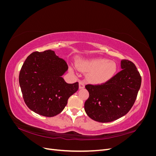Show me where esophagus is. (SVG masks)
<instances>
[{
	"instance_id": "34e87169",
	"label": "esophagus",
	"mask_w": 156,
	"mask_h": 156,
	"mask_svg": "<svg viewBox=\"0 0 156 156\" xmlns=\"http://www.w3.org/2000/svg\"><path fill=\"white\" fill-rule=\"evenodd\" d=\"M79 89H82L84 88V83L83 81H79Z\"/></svg>"
}]
</instances>
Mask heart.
Here are the masks:
<instances>
[{
  "instance_id": "b5f03b06",
  "label": "heart",
  "mask_w": 156,
  "mask_h": 156,
  "mask_svg": "<svg viewBox=\"0 0 156 156\" xmlns=\"http://www.w3.org/2000/svg\"><path fill=\"white\" fill-rule=\"evenodd\" d=\"M79 69L88 72V78L94 83L105 82L112 78L116 72V64L105 58L81 60L77 64Z\"/></svg>"
}]
</instances>
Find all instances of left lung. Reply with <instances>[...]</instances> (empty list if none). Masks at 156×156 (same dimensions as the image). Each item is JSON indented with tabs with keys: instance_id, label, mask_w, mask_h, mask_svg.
<instances>
[{
	"instance_id": "obj_1",
	"label": "left lung",
	"mask_w": 156,
	"mask_h": 156,
	"mask_svg": "<svg viewBox=\"0 0 156 156\" xmlns=\"http://www.w3.org/2000/svg\"><path fill=\"white\" fill-rule=\"evenodd\" d=\"M122 70L104 84H87L89 97L84 111L91 119L110 122L126 115L133 105L141 84V77L135 65L122 60Z\"/></svg>"
}]
</instances>
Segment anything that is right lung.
I'll return each mask as SVG.
<instances>
[{
  "label": "right lung",
  "instance_id": "add662e5",
  "mask_svg": "<svg viewBox=\"0 0 156 156\" xmlns=\"http://www.w3.org/2000/svg\"><path fill=\"white\" fill-rule=\"evenodd\" d=\"M68 69L66 62L54 51L34 52L28 56L19 82L24 101L31 111L47 117L63 111L68 98L79 88L77 82L68 84L62 77Z\"/></svg>",
  "mask_w": 156,
  "mask_h": 156
}]
</instances>
